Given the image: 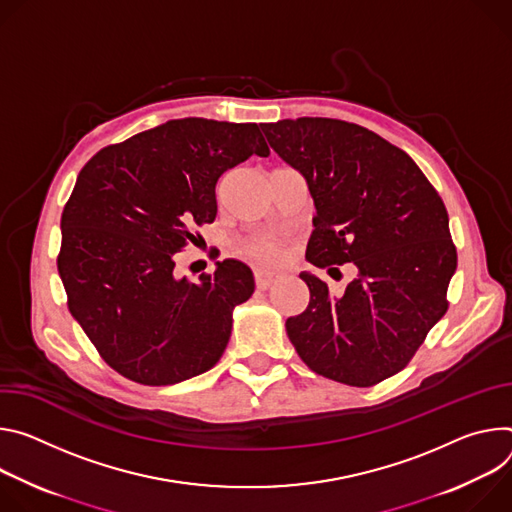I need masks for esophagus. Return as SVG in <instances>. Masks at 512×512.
<instances>
[{
  "instance_id": "34e87169",
  "label": "esophagus",
  "mask_w": 512,
  "mask_h": 512,
  "mask_svg": "<svg viewBox=\"0 0 512 512\" xmlns=\"http://www.w3.org/2000/svg\"><path fill=\"white\" fill-rule=\"evenodd\" d=\"M254 280H256V287L260 291H266L272 287V282L276 280V274L270 272V270H264V268H256L254 270Z\"/></svg>"
}]
</instances>
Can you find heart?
Masks as SVG:
<instances>
[{
	"label": "heart",
	"mask_w": 512,
	"mask_h": 512,
	"mask_svg": "<svg viewBox=\"0 0 512 512\" xmlns=\"http://www.w3.org/2000/svg\"><path fill=\"white\" fill-rule=\"evenodd\" d=\"M246 254L260 264H278L282 260V248L274 240H258L246 248Z\"/></svg>",
	"instance_id": "1"
}]
</instances>
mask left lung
I'll return each instance as SVG.
<instances>
[{
	"label": "left lung",
	"instance_id": "left-lung-1",
	"mask_svg": "<svg viewBox=\"0 0 512 512\" xmlns=\"http://www.w3.org/2000/svg\"><path fill=\"white\" fill-rule=\"evenodd\" d=\"M260 128L315 201L307 262L358 268L335 293L303 272L309 305L287 319V335L315 374L374 386L413 360L449 307L458 252L447 209L407 152L358 124L297 118Z\"/></svg>",
	"mask_w": 512,
	"mask_h": 512
}]
</instances>
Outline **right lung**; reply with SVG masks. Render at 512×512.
Masks as SVG:
<instances>
[{"label":"right lung","instance_id":"right-lung-1","mask_svg":"<svg viewBox=\"0 0 512 512\" xmlns=\"http://www.w3.org/2000/svg\"><path fill=\"white\" fill-rule=\"evenodd\" d=\"M252 154H270L260 126L185 118L81 168L56 266L71 315L118 374L166 386L219 362L234 309L254 293L252 270L223 260L191 282L175 276V254L215 219L219 177Z\"/></svg>","mask_w":512,"mask_h":512}]
</instances>
